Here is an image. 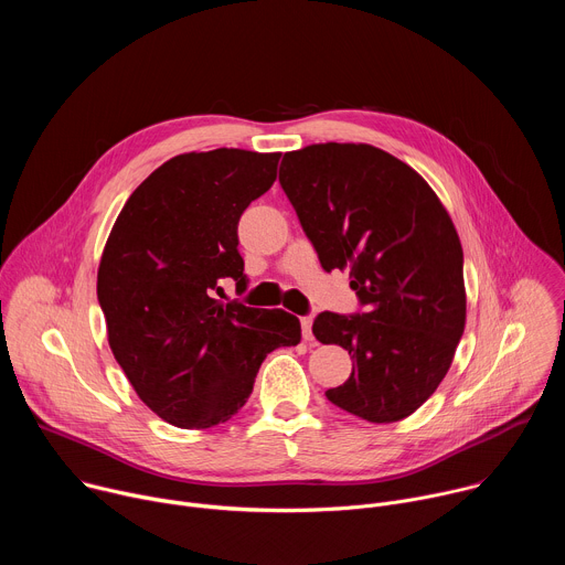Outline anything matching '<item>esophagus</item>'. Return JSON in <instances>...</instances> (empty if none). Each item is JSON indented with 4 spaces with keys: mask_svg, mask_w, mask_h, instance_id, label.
I'll use <instances>...</instances> for the list:
<instances>
[{
    "mask_svg": "<svg viewBox=\"0 0 565 565\" xmlns=\"http://www.w3.org/2000/svg\"><path fill=\"white\" fill-rule=\"evenodd\" d=\"M301 335L306 342H312L315 335H312V317H301Z\"/></svg>",
    "mask_w": 565,
    "mask_h": 565,
    "instance_id": "esophagus-1",
    "label": "esophagus"
}]
</instances>
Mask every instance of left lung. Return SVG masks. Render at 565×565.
<instances>
[{
	"instance_id": "obj_1",
	"label": "left lung",
	"mask_w": 565,
	"mask_h": 565,
	"mask_svg": "<svg viewBox=\"0 0 565 565\" xmlns=\"http://www.w3.org/2000/svg\"><path fill=\"white\" fill-rule=\"evenodd\" d=\"M279 183L327 273L349 270L362 315H317L312 333L340 344L351 377L329 388L340 409L377 425L423 407L465 331L462 246L429 183L364 142L288 151Z\"/></svg>"
}]
</instances>
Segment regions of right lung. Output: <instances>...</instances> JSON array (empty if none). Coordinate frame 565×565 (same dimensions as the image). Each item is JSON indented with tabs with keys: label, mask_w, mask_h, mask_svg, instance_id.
<instances>
[{
	"label": "right lung",
	"mask_w": 565,
	"mask_h": 565,
	"mask_svg": "<svg viewBox=\"0 0 565 565\" xmlns=\"http://www.w3.org/2000/svg\"><path fill=\"white\" fill-rule=\"evenodd\" d=\"M281 153L221 147L170 158L120 210L98 266L111 353L145 405L210 429L246 405L266 355L301 340L299 319L216 299L246 284L244 210L277 179Z\"/></svg>",
	"instance_id": "add662e5"
}]
</instances>
